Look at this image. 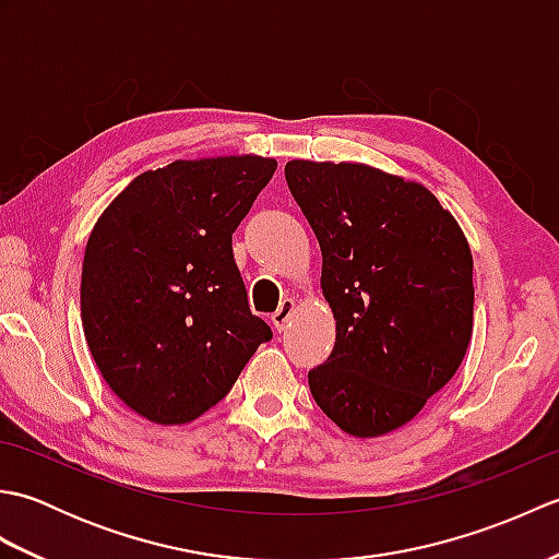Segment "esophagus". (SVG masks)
<instances>
[{"label":"esophagus","mask_w":559,"mask_h":559,"mask_svg":"<svg viewBox=\"0 0 559 559\" xmlns=\"http://www.w3.org/2000/svg\"><path fill=\"white\" fill-rule=\"evenodd\" d=\"M293 310H295V300H293V298H286V300H283V302L278 305V310L271 314L273 329H276V331H283V329H286V324H288V319H290Z\"/></svg>","instance_id":"obj_1"}]
</instances>
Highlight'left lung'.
I'll list each match as a JSON object with an SVG mask.
<instances>
[{
	"label": "left lung",
	"instance_id": "8db88e82",
	"mask_svg": "<svg viewBox=\"0 0 559 559\" xmlns=\"http://www.w3.org/2000/svg\"><path fill=\"white\" fill-rule=\"evenodd\" d=\"M286 182L322 247L334 350L310 391L353 437H379L423 411L466 355L473 257L430 189L362 163L290 160Z\"/></svg>",
	"mask_w": 559,
	"mask_h": 559
}]
</instances>
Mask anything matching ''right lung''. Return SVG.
Wrapping results in <instances>:
<instances>
[{
    "mask_svg": "<svg viewBox=\"0 0 559 559\" xmlns=\"http://www.w3.org/2000/svg\"><path fill=\"white\" fill-rule=\"evenodd\" d=\"M276 160H175L134 177L103 211L81 271V322L117 399L158 425L228 394L271 329L252 314L233 233Z\"/></svg>",
    "mask_w": 559,
    "mask_h": 559,
    "instance_id": "obj_1",
    "label": "right lung"
}]
</instances>
